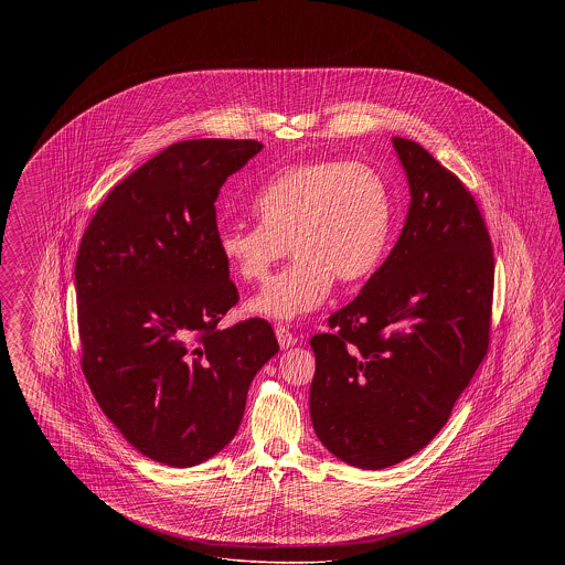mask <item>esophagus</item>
I'll return each instance as SVG.
<instances>
[{"instance_id":"34e87169","label":"esophagus","mask_w":565,"mask_h":565,"mask_svg":"<svg viewBox=\"0 0 565 565\" xmlns=\"http://www.w3.org/2000/svg\"><path fill=\"white\" fill-rule=\"evenodd\" d=\"M275 337H277V343L281 350H288V348H295L298 343V337H295L286 326H277L275 328Z\"/></svg>"}]
</instances>
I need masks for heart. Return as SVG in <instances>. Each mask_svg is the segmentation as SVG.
<instances>
[{
  "label": "heart",
  "mask_w": 565,
  "mask_h": 565,
  "mask_svg": "<svg viewBox=\"0 0 565 565\" xmlns=\"http://www.w3.org/2000/svg\"><path fill=\"white\" fill-rule=\"evenodd\" d=\"M254 212L258 224L222 228L217 247L247 284L267 279L292 249L295 263L245 305L247 313L270 322H295L316 311L334 277L341 284L371 277L392 231L387 184L364 162L290 167L256 194Z\"/></svg>",
  "instance_id": "heart-1"
}]
</instances>
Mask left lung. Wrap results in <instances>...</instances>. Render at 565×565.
<instances>
[{"label":"left lung","instance_id":"obj_1","mask_svg":"<svg viewBox=\"0 0 565 565\" xmlns=\"http://www.w3.org/2000/svg\"><path fill=\"white\" fill-rule=\"evenodd\" d=\"M411 203L385 263L316 334L311 422L341 461L390 468L449 422L489 343L493 252L472 194L419 143L392 137Z\"/></svg>","mask_w":565,"mask_h":565}]
</instances>
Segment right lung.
Listing matches in <instances>:
<instances>
[{"instance_id":"1","label":"right lung","mask_w":565,"mask_h":565,"mask_svg":"<svg viewBox=\"0 0 565 565\" xmlns=\"http://www.w3.org/2000/svg\"><path fill=\"white\" fill-rule=\"evenodd\" d=\"M260 150L254 139L178 141L111 190L82 237V371L120 434L171 468L233 440L252 379L279 351L265 320L217 328L239 295L215 199Z\"/></svg>"}]
</instances>
